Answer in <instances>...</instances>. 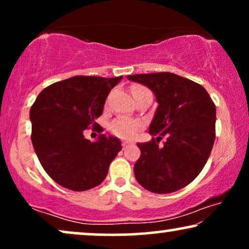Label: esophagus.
<instances>
[{
    "label": "esophagus",
    "instance_id": "obj_1",
    "mask_svg": "<svg viewBox=\"0 0 249 249\" xmlns=\"http://www.w3.org/2000/svg\"><path fill=\"white\" fill-rule=\"evenodd\" d=\"M132 144H131V142H122V147H124V149H127L128 147H129V146H131Z\"/></svg>",
    "mask_w": 249,
    "mask_h": 249
}]
</instances>
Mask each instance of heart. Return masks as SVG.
Returning a JSON list of instances; mask_svg holds the SVG:
<instances>
[{
	"mask_svg": "<svg viewBox=\"0 0 249 249\" xmlns=\"http://www.w3.org/2000/svg\"><path fill=\"white\" fill-rule=\"evenodd\" d=\"M142 89H146L145 87L142 86H132L131 88V94L132 96L138 91ZM142 124L137 120H132V119H127V118H119L115 119V120L110 124V130L113 132L115 136L118 137L124 138V139H131L137 136V134L141 130Z\"/></svg>",
	"mask_w": 249,
	"mask_h": 249,
	"instance_id": "heart-1",
	"label": "heart"
}]
</instances>
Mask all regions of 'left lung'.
I'll return each mask as SVG.
<instances>
[{
  "mask_svg": "<svg viewBox=\"0 0 249 249\" xmlns=\"http://www.w3.org/2000/svg\"><path fill=\"white\" fill-rule=\"evenodd\" d=\"M128 79L147 86L159 103L149 125L152 141L137 144L136 179L152 193L177 192L199 175L210 158L215 104L202 85L171 72L132 74ZM163 135L167 142L159 146Z\"/></svg>",
  "mask_w": 249,
  "mask_h": 249,
  "instance_id": "obj_1",
  "label": "left lung"
}]
</instances>
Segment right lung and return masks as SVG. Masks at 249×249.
Wrapping results in <instances>:
<instances>
[{
  "mask_svg": "<svg viewBox=\"0 0 249 249\" xmlns=\"http://www.w3.org/2000/svg\"><path fill=\"white\" fill-rule=\"evenodd\" d=\"M122 76H74L40 91L30 107L32 142L45 172L60 186L84 192L100 185L121 151L117 137L85 138L103 113L104 103ZM102 131V130H101Z\"/></svg>",
  "mask_w": 249,
  "mask_h": 249,
  "instance_id": "add662e5",
  "label": "right lung"
}]
</instances>
